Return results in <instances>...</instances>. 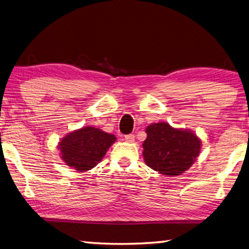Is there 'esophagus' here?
I'll return each mask as SVG.
<instances>
[{
  "label": "esophagus",
  "instance_id": "34e87169",
  "mask_svg": "<svg viewBox=\"0 0 249 249\" xmlns=\"http://www.w3.org/2000/svg\"><path fill=\"white\" fill-rule=\"evenodd\" d=\"M125 141L128 142H133L135 141V136L133 134H128V135H125Z\"/></svg>",
  "mask_w": 249,
  "mask_h": 249
}]
</instances>
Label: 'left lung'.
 Wrapping results in <instances>:
<instances>
[{
	"instance_id": "8db88e82",
	"label": "left lung",
	"mask_w": 249,
	"mask_h": 249,
	"mask_svg": "<svg viewBox=\"0 0 249 249\" xmlns=\"http://www.w3.org/2000/svg\"><path fill=\"white\" fill-rule=\"evenodd\" d=\"M142 144L146 165L155 171L170 177L189 169L199 156L201 142L187 129H175L167 123L151 124L146 128Z\"/></svg>"
}]
</instances>
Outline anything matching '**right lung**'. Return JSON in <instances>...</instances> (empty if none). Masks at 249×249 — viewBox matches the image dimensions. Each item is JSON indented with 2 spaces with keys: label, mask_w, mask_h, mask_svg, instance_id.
Returning <instances> with one entry per match:
<instances>
[{
  "label": "right lung",
  "mask_w": 249,
  "mask_h": 249,
  "mask_svg": "<svg viewBox=\"0 0 249 249\" xmlns=\"http://www.w3.org/2000/svg\"><path fill=\"white\" fill-rule=\"evenodd\" d=\"M115 140L114 135L87 126L62 138L58 148L67 165L78 171H87L98 165Z\"/></svg>",
  "instance_id": "add662e5"
}]
</instances>
